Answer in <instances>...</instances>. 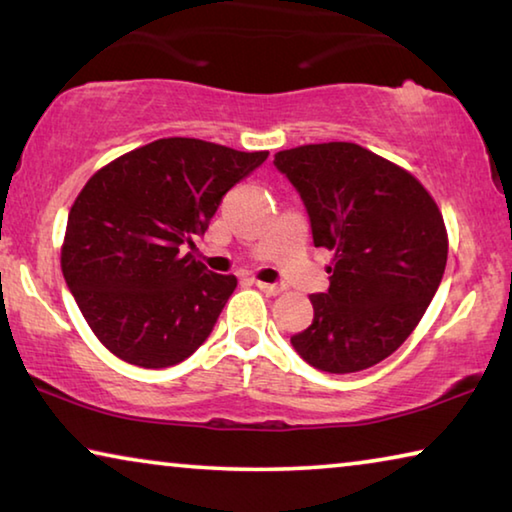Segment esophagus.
<instances>
[{
  "label": "esophagus",
  "instance_id": "1",
  "mask_svg": "<svg viewBox=\"0 0 512 512\" xmlns=\"http://www.w3.org/2000/svg\"><path fill=\"white\" fill-rule=\"evenodd\" d=\"M255 287H257L259 291L268 293V296H277V293H282V284H268V282L255 280Z\"/></svg>",
  "mask_w": 512,
  "mask_h": 512
}]
</instances>
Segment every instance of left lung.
I'll list each match as a JSON object with an SVG mask.
<instances>
[{
	"label": "left lung",
	"instance_id": "left-lung-1",
	"mask_svg": "<svg viewBox=\"0 0 512 512\" xmlns=\"http://www.w3.org/2000/svg\"><path fill=\"white\" fill-rule=\"evenodd\" d=\"M296 187L316 246L334 250L314 320L291 336L309 366L366 370L400 348L436 296L447 264L443 214L418 180L352 142L275 153Z\"/></svg>",
	"mask_w": 512,
	"mask_h": 512
}]
</instances>
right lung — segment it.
<instances>
[{
    "label": "right lung",
    "instance_id": "add662e5",
    "mask_svg": "<svg viewBox=\"0 0 512 512\" xmlns=\"http://www.w3.org/2000/svg\"><path fill=\"white\" fill-rule=\"evenodd\" d=\"M268 151L167 137L112 160L67 216L60 266L94 336L126 363L169 368L194 354L237 287L185 244Z\"/></svg>",
    "mask_w": 512,
    "mask_h": 512
}]
</instances>
